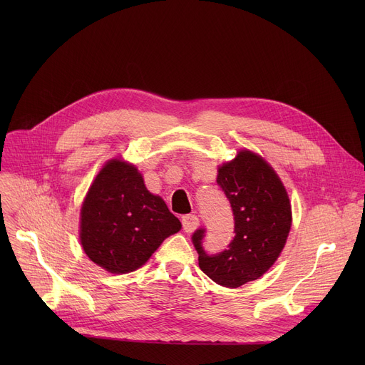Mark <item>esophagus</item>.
<instances>
[{"label":"esophagus","mask_w":365,"mask_h":365,"mask_svg":"<svg viewBox=\"0 0 365 365\" xmlns=\"http://www.w3.org/2000/svg\"><path fill=\"white\" fill-rule=\"evenodd\" d=\"M182 224H183V230L187 232V234H192L195 232L197 228H199V218L195 215V214H190V215H185L182 218Z\"/></svg>","instance_id":"34e87169"}]
</instances>
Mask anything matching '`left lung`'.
I'll return each mask as SVG.
<instances>
[{
	"label": "left lung",
	"instance_id": "8db88e82",
	"mask_svg": "<svg viewBox=\"0 0 365 365\" xmlns=\"http://www.w3.org/2000/svg\"><path fill=\"white\" fill-rule=\"evenodd\" d=\"M217 182L231 203L235 237L228 250L212 257L202 248L203 230L192 240L200 270L217 284L235 289L259 279L277 262L292 228V203L277 172L248 148L218 166Z\"/></svg>",
	"mask_w": 365,
	"mask_h": 365
}]
</instances>
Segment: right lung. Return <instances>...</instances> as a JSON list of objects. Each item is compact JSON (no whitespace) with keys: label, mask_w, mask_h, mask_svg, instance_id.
Returning a JSON list of instances; mask_svg holds the SVG:
<instances>
[{"label":"right lung","mask_w":365,"mask_h":365,"mask_svg":"<svg viewBox=\"0 0 365 365\" xmlns=\"http://www.w3.org/2000/svg\"><path fill=\"white\" fill-rule=\"evenodd\" d=\"M180 221L144 185L138 168L108 160L91 183L79 217V241L91 262L113 274L143 267Z\"/></svg>","instance_id":"1"}]
</instances>
